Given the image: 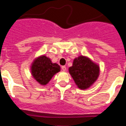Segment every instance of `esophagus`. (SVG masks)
Wrapping results in <instances>:
<instances>
[{"label": "esophagus", "mask_w": 126, "mask_h": 126, "mask_svg": "<svg viewBox=\"0 0 126 126\" xmlns=\"http://www.w3.org/2000/svg\"><path fill=\"white\" fill-rule=\"evenodd\" d=\"M62 70L63 71H66V67L64 66V65L62 66Z\"/></svg>", "instance_id": "1"}]
</instances>
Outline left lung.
<instances>
[{"mask_svg": "<svg viewBox=\"0 0 126 126\" xmlns=\"http://www.w3.org/2000/svg\"><path fill=\"white\" fill-rule=\"evenodd\" d=\"M69 72L79 88L85 90L90 87L97 79L100 67L86 57L76 58Z\"/></svg>", "mask_w": 126, "mask_h": 126, "instance_id": "left-lung-1", "label": "left lung"}]
</instances>
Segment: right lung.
<instances>
[{"instance_id":"1","label":"right lung","mask_w":126,"mask_h":126,"mask_svg":"<svg viewBox=\"0 0 126 126\" xmlns=\"http://www.w3.org/2000/svg\"><path fill=\"white\" fill-rule=\"evenodd\" d=\"M32 74L34 79L42 85L47 84L52 77L61 71V67L56 63L45 55L38 57L32 63Z\"/></svg>"}]
</instances>
